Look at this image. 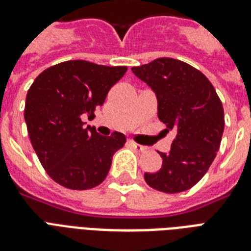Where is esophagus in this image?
Returning <instances> with one entry per match:
<instances>
[{
  "mask_svg": "<svg viewBox=\"0 0 251 251\" xmlns=\"http://www.w3.org/2000/svg\"><path fill=\"white\" fill-rule=\"evenodd\" d=\"M129 145L131 146V147H133L135 151H138V152H145V151H147V147H145V146L138 145V143H135V142H133V141H130Z\"/></svg>",
  "mask_w": 251,
  "mask_h": 251,
  "instance_id": "obj_1",
  "label": "esophagus"
}]
</instances>
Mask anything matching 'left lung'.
I'll list each match as a JSON object with an SVG mask.
<instances>
[{
    "mask_svg": "<svg viewBox=\"0 0 251 251\" xmlns=\"http://www.w3.org/2000/svg\"><path fill=\"white\" fill-rule=\"evenodd\" d=\"M131 72L155 92L157 117L176 133L171 151L159 152L161 168L145 173L146 182L169 194L189 190L206 175L220 147L222 101L210 80L182 61L156 58Z\"/></svg>",
    "mask_w": 251,
    "mask_h": 251,
    "instance_id": "obj_1",
    "label": "left lung"
}]
</instances>
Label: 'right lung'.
I'll return each instance as SVG.
<instances>
[{
    "label": "right lung",
    "mask_w": 251,
    "mask_h": 251,
    "mask_svg": "<svg viewBox=\"0 0 251 251\" xmlns=\"http://www.w3.org/2000/svg\"><path fill=\"white\" fill-rule=\"evenodd\" d=\"M126 66H104L83 60L66 61L41 73L25 96V120L29 139L50 178L73 190H87L105 179L112 157L126 137H110L83 127L82 116L95 117L108 91Z\"/></svg>",
    "instance_id": "add662e5"
}]
</instances>
